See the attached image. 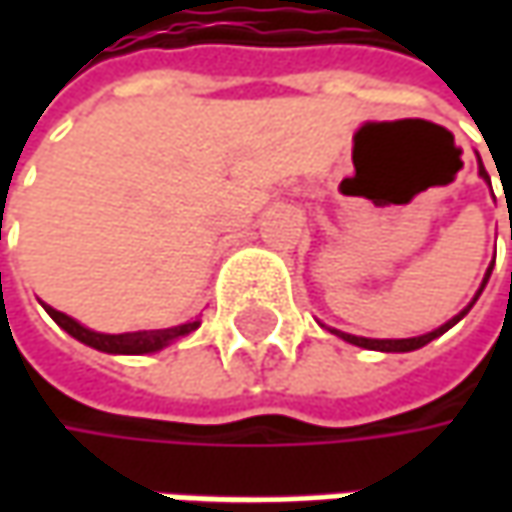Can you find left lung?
<instances>
[{
  "label": "left lung",
  "instance_id": "1",
  "mask_svg": "<svg viewBox=\"0 0 512 512\" xmlns=\"http://www.w3.org/2000/svg\"><path fill=\"white\" fill-rule=\"evenodd\" d=\"M479 176H482L484 182H490V176H487V170H484L482 159H479ZM512 239V236H510ZM490 273H493V265L487 267V273H484V282L482 287H479V293L473 296V302L464 307L459 316H453L450 322H444L442 327H436L433 333H424V336H413V339H364V336H353V333H342V330H330V333H336L339 339H344V342L356 344V347H364V350H382V353H410V350H419V347H424L427 342H433V339H439L442 333H447L450 327L456 325V322H462L464 316H467V310L476 305V299L482 296L484 285H487V279H490Z\"/></svg>",
  "mask_w": 512,
  "mask_h": 512
}]
</instances>
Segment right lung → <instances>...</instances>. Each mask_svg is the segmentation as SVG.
<instances>
[{"mask_svg": "<svg viewBox=\"0 0 512 512\" xmlns=\"http://www.w3.org/2000/svg\"><path fill=\"white\" fill-rule=\"evenodd\" d=\"M50 313V319L62 330H68L73 339H79L82 344H88L93 350H102V353H119V356H142V353H156L162 347H168L170 342L182 339L187 333H193L199 322H185V325L165 327V330H136V333H96L90 327L79 325L76 319H70L65 313L53 310L45 305Z\"/></svg>", "mask_w": 512, "mask_h": 512, "instance_id": "obj_1", "label": "right lung"}]
</instances>
